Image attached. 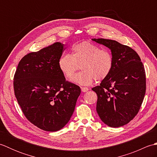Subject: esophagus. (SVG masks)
<instances>
[{
  "mask_svg": "<svg viewBox=\"0 0 157 157\" xmlns=\"http://www.w3.org/2000/svg\"><path fill=\"white\" fill-rule=\"evenodd\" d=\"M81 90L83 92H86L89 90V88L86 87H81Z\"/></svg>",
  "mask_w": 157,
  "mask_h": 157,
  "instance_id": "1",
  "label": "esophagus"
}]
</instances>
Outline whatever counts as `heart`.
<instances>
[{
  "mask_svg": "<svg viewBox=\"0 0 157 157\" xmlns=\"http://www.w3.org/2000/svg\"><path fill=\"white\" fill-rule=\"evenodd\" d=\"M59 66L67 78L71 79L80 66L81 72L73 77L72 82L82 86H90L93 82H101L107 78L113 66L112 54L107 50L89 42L75 45L73 53L63 55Z\"/></svg>",
  "mask_w": 157,
  "mask_h": 157,
  "instance_id": "heart-1",
  "label": "heart"
}]
</instances>
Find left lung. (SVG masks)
I'll return each mask as SVG.
<instances>
[{
    "label": "left lung",
    "mask_w": 157,
    "mask_h": 157,
    "mask_svg": "<svg viewBox=\"0 0 157 157\" xmlns=\"http://www.w3.org/2000/svg\"><path fill=\"white\" fill-rule=\"evenodd\" d=\"M111 51L113 66L107 78L92 88L98 96L96 111L111 128L128 123L138 114L146 93V74L138 53L113 40L93 38Z\"/></svg>",
    "instance_id": "obj_1"
}]
</instances>
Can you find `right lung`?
Instances as JSON below:
<instances>
[{
  "instance_id": "1",
  "label": "right lung",
  "mask_w": 157,
  "mask_h": 157,
  "mask_svg": "<svg viewBox=\"0 0 157 157\" xmlns=\"http://www.w3.org/2000/svg\"><path fill=\"white\" fill-rule=\"evenodd\" d=\"M64 44L55 42L19 61L13 79L15 97L22 112L40 129L56 132L69 122L81 93L66 81L59 66Z\"/></svg>"
}]
</instances>
